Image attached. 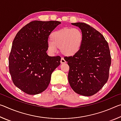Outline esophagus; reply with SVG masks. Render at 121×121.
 Here are the masks:
<instances>
[{
    "mask_svg": "<svg viewBox=\"0 0 121 121\" xmlns=\"http://www.w3.org/2000/svg\"><path fill=\"white\" fill-rule=\"evenodd\" d=\"M60 62H61V63H65V62H66V61H65L64 58H61Z\"/></svg>",
    "mask_w": 121,
    "mask_h": 121,
    "instance_id": "esophagus-1",
    "label": "esophagus"
}]
</instances>
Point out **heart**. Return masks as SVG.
Returning a JSON list of instances; mask_svg holds the SVG:
<instances>
[{
	"instance_id": "b5f03b06",
	"label": "heart",
	"mask_w": 121,
	"mask_h": 121,
	"mask_svg": "<svg viewBox=\"0 0 121 121\" xmlns=\"http://www.w3.org/2000/svg\"><path fill=\"white\" fill-rule=\"evenodd\" d=\"M83 34L79 29L65 28L53 32L48 44V50L52 53L60 48L61 53L71 56L80 51L83 42Z\"/></svg>"
}]
</instances>
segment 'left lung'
<instances>
[{
	"instance_id": "left-lung-1",
	"label": "left lung",
	"mask_w": 121,
	"mask_h": 121,
	"mask_svg": "<svg viewBox=\"0 0 121 121\" xmlns=\"http://www.w3.org/2000/svg\"><path fill=\"white\" fill-rule=\"evenodd\" d=\"M71 24L80 28L83 42L74 56L65 57L69 66L68 81L76 93L84 96L97 93L107 82L111 65L108 44L103 35L82 22Z\"/></svg>"
}]
</instances>
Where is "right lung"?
<instances>
[{"mask_svg": "<svg viewBox=\"0 0 121 121\" xmlns=\"http://www.w3.org/2000/svg\"><path fill=\"white\" fill-rule=\"evenodd\" d=\"M60 22L34 21L14 38L9 56V70L16 87L28 95L44 91L51 74L60 65V56L47 54L49 35Z\"/></svg>", "mask_w": 121, "mask_h": 121, "instance_id": "obj_1", "label": "right lung"}]
</instances>
